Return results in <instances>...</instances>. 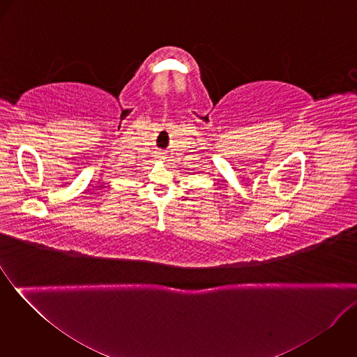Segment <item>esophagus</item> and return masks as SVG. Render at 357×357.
Wrapping results in <instances>:
<instances>
[{"instance_id": "esophagus-1", "label": "esophagus", "mask_w": 357, "mask_h": 357, "mask_svg": "<svg viewBox=\"0 0 357 357\" xmlns=\"http://www.w3.org/2000/svg\"><path fill=\"white\" fill-rule=\"evenodd\" d=\"M155 156H156L158 159H163V158H165V153H160V151H159V153H156V155H155Z\"/></svg>"}]
</instances>
